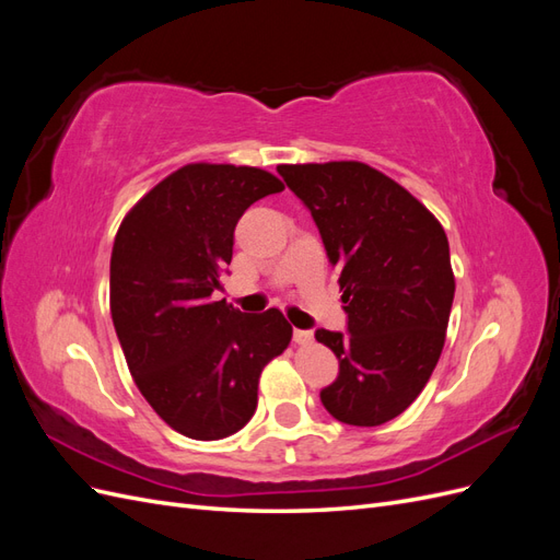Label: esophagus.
<instances>
[{"instance_id": "1", "label": "esophagus", "mask_w": 560, "mask_h": 560, "mask_svg": "<svg viewBox=\"0 0 560 560\" xmlns=\"http://www.w3.org/2000/svg\"><path fill=\"white\" fill-rule=\"evenodd\" d=\"M313 341H315L313 331H303V329H296V331H294V343H296V346H311Z\"/></svg>"}]
</instances>
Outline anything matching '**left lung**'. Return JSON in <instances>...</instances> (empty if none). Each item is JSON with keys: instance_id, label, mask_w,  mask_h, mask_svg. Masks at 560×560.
I'll list each match as a JSON object with an SVG mask.
<instances>
[{"instance_id": "obj_1", "label": "left lung", "mask_w": 560, "mask_h": 560, "mask_svg": "<svg viewBox=\"0 0 560 560\" xmlns=\"http://www.w3.org/2000/svg\"><path fill=\"white\" fill-rule=\"evenodd\" d=\"M338 268L348 334L317 329L338 358L325 409L376 428L416 401L442 358L455 294L444 226L422 202L360 161L278 165Z\"/></svg>"}]
</instances>
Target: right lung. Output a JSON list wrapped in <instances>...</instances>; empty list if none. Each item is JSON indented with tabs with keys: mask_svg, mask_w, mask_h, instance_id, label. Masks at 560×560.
<instances>
[{
	"mask_svg": "<svg viewBox=\"0 0 560 560\" xmlns=\"http://www.w3.org/2000/svg\"><path fill=\"white\" fill-rule=\"evenodd\" d=\"M284 184L261 167L189 163L124 217L109 266V308L135 385L175 432L214 442L257 411L264 366L287 350L278 308L247 315L212 301L243 212Z\"/></svg>",
	"mask_w": 560,
	"mask_h": 560,
	"instance_id": "add662e5",
	"label": "right lung"
}]
</instances>
